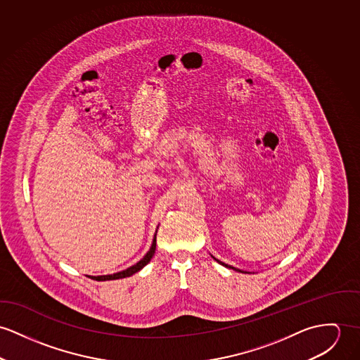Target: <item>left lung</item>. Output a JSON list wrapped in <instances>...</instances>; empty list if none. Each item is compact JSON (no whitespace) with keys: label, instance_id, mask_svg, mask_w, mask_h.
<instances>
[{"label":"left lung","instance_id":"left-lung-1","mask_svg":"<svg viewBox=\"0 0 360 360\" xmlns=\"http://www.w3.org/2000/svg\"><path fill=\"white\" fill-rule=\"evenodd\" d=\"M212 257V255H211ZM218 264H221L222 266H225V268H228V269H233V271H238V272H241V274H251V272H247V271H241V269H238V268H235V266H232V265H228V264H225V262H222V261H219V259H217L215 257H212Z\"/></svg>","mask_w":360,"mask_h":360}]
</instances>
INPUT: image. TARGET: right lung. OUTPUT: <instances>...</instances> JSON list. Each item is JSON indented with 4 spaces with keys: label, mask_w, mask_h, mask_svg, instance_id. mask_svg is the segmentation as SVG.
<instances>
[{
    "label": "right lung",
    "mask_w": 360,
    "mask_h": 360,
    "mask_svg": "<svg viewBox=\"0 0 360 360\" xmlns=\"http://www.w3.org/2000/svg\"><path fill=\"white\" fill-rule=\"evenodd\" d=\"M158 229H159V228H158ZM156 235H158V231H156V233H155V238H153V241H152V245H150L149 251H148V252L145 254V257H143L141 261H138L135 265H132V266H129V268H127V269H124V271H121V272H117V274H113V275L88 276V278L98 280V281H105V280H117L124 279V278H129V276H132L134 274L139 272L141 269H143V268L150 262V259H152L153 255H155V251H156Z\"/></svg>",
    "instance_id": "right-lung-1"
}]
</instances>
